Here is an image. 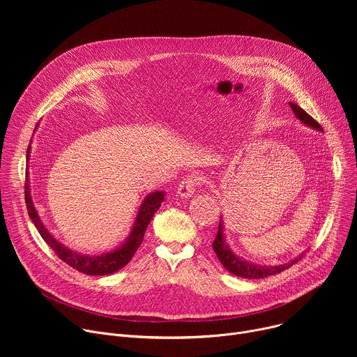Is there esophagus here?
Here are the masks:
<instances>
[{
    "mask_svg": "<svg viewBox=\"0 0 357 357\" xmlns=\"http://www.w3.org/2000/svg\"><path fill=\"white\" fill-rule=\"evenodd\" d=\"M199 181H200V178H197L196 175L186 176L183 181H181L176 193H178L181 197H183V199L192 196L193 192H195V189H196V186L200 183Z\"/></svg>",
    "mask_w": 357,
    "mask_h": 357,
    "instance_id": "34e87169",
    "label": "esophagus"
}]
</instances>
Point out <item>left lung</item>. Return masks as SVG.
I'll return each mask as SVG.
<instances>
[{"label": "left lung", "mask_w": 357, "mask_h": 357, "mask_svg": "<svg viewBox=\"0 0 357 357\" xmlns=\"http://www.w3.org/2000/svg\"><path fill=\"white\" fill-rule=\"evenodd\" d=\"M289 106L295 114V117L305 126L312 127L318 131H322V127L307 113L305 110H302L298 105L291 103ZM225 227H223V219H220L219 222V230L216 234V238L213 240V250L216 252V256L219 259V261L223 264V267L231 273L233 275L241 277V278H248V280H259V278H266L274 274H278L287 268H289L292 264H295L298 260L302 259L303 254L298 256L296 259H294L292 261L287 263V264H280V266H259V264H252L241 257H238L237 254H234L231 251V247L226 243V237L223 233Z\"/></svg>", "instance_id": "8db88e82"}]
</instances>
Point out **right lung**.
Wrapping results in <instances>:
<instances>
[{
  "instance_id": "add662e5",
  "label": "right lung",
  "mask_w": 357,
  "mask_h": 357,
  "mask_svg": "<svg viewBox=\"0 0 357 357\" xmlns=\"http://www.w3.org/2000/svg\"><path fill=\"white\" fill-rule=\"evenodd\" d=\"M36 127H38V124H36ZM29 157H31V145L26 149V160H29ZM25 175H26L25 176V203H26L28 215H29L32 223L35 225L36 230L39 231L42 238L46 241V244L58 254V257L62 261H65L72 268H75L83 274H87V275H107V274H113V273L121 270L124 266H127L135 254L137 248L141 245L145 230H146L152 216H154L155 212L160 209L161 203L164 202V197H165V192H162V190H155V192L146 195L141 203L137 218L134 220V225H132L131 231H130L128 237L126 238V241L109 252H103V254H100V256H89V254H82V252L68 248L66 245L59 243L45 227V225L42 223V220L38 215V211L33 205V202H32L31 188H29V172L26 171Z\"/></svg>"
}]
</instances>
